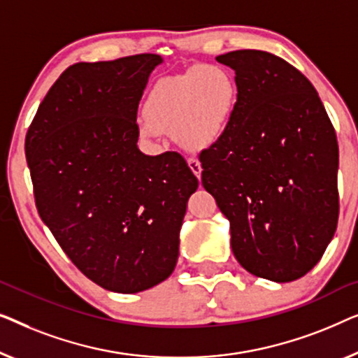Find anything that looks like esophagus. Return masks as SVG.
Here are the masks:
<instances>
[{
	"instance_id": "34e87169",
	"label": "esophagus",
	"mask_w": 358,
	"mask_h": 358,
	"mask_svg": "<svg viewBox=\"0 0 358 358\" xmlns=\"http://www.w3.org/2000/svg\"><path fill=\"white\" fill-rule=\"evenodd\" d=\"M188 165H189L191 172H193L198 178H201V172H203V167H201L199 160L194 159V157H191V159H188Z\"/></svg>"
}]
</instances>
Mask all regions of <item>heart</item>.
I'll return each mask as SVG.
<instances>
[{"label":"heart","instance_id":"heart-1","mask_svg":"<svg viewBox=\"0 0 358 358\" xmlns=\"http://www.w3.org/2000/svg\"><path fill=\"white\" fill-rule=\"evenodd\" d=\"M238 89L229 69L193 66L154 85L145 99L139 133L155 139L162 131H172L181 148H210L227 133Z\"/></svg>","mask_w":358,"mask_h":358}]
</instances>
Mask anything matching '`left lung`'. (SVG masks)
Instances as JSON below:
<instances>
[{"mask_svg":"<svg viewBox=\"0 0 358 358\" xmlns=\"http://www.w3.org/2000/svg\"><path fill=\"white\" fill-rule=\"evenodd\" d=\"M235 71L227 133L199 154L203 186L229 219L231 251L256 278L292 282L323 256L339 217L336 131L313 84L273 53L215 58Z\"/></svg>","mask_w":358,"mask_h":358,"instance_id":"left-lung-1","label":"left lung"}]
</instances>
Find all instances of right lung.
I'll return each mask as SVG.
<instances>
[{"instance_id":"obj_1","label":"right lung","mask_w":358,"mask_h":358,"mask_svg":"<svg viewBox=\"0 0 358 358\" xmlns=\"http://www.w3.org/2000/svg\"><path fill=\"white\" fill-rule=\"evenodd\" d=\"M154 53L76 63L57 79L26 136L35 206L73 264L95 284L136 294L178 259L198 178L178 152L138 149V105Z\"/></svg>"}]
</instances>
